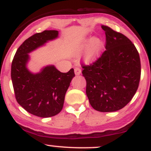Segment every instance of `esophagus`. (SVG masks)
<instances>
[{
  "instance_id": "obj_1",
  "label": "esophagus",
  "mask_w": 151,
  "mask_h": 151,
  "mask_svg": "<svg viewBox=\"0 0 151 151\" xmlns=\"http://www.w3.org/2000/svg\"><path fill=\"white\" fill-rule=\"evenodd\" d=\"M74 72H75L76 75H79L81 72V69L79 68V67H75V69H74Z\"/></svg>"
}]
</instances>
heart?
<instances>
[{"mask_svg": "<svg viewBox=\"0 0 151 151\" xmlns=\"http://www.w3.org/2000/svg\"><path fill=\"white\" fill-rule=\"evenodd\" d=\"M86 45H90L89 50V58L92 59L96 58L99 54L100 51L102 49L103 44L100 40L94 38V39L89 40Z\"/></svg>", "mask_w": 151, "mask_h": 151, "instance_id": "b5f03b06", "label": "heart"}]
</instances>
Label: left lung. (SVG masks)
Wrapping results in <instances>:
<instances>
[{"mask_svg": "<svg viewBox=\"0 0 151 151\" xmlns=\"http://www.w3.org/2000/svg\"><path fill=\"white\" fill-rule=\"evenodd\" d=\"M106 50L96 61L81 65L90 104L101 112L120 110L131 101L141 79L139 54L126 36L101 25Z\"/></svg>", "mask_w": 151, "mask_h": 151, "instance_id": "1", "label": "left lung"}]
</instances>
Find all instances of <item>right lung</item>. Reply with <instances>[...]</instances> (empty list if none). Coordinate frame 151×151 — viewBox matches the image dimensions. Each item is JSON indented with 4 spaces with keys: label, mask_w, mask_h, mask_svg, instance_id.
I'll use <instances>...</instances> for the list:
<instances>
[{
    "label": "right lung",
    "mask_w": 151,
    "mask_h": 151,
    "mask_svg": "<svg viewBox=\"0 0 151 151\" xmlns=\"http://www.w3.org/2000/svg\"><path fill=\"white\" fill-rule=\"evenodd\" d=\"M58 36V31L45 30L27 38L18 47L11 65V79L18 103L38 117L54 116L63 108L66 91L74 74V69L62 73L54 66L33 74L26 68L28 53Z\"/></svg>",
    "instance_id": "add662e5"
}]
</instances>
